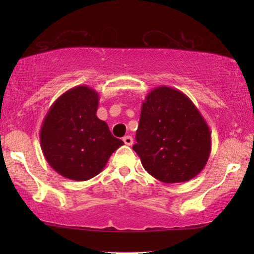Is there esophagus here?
Returning <instances> with one entry per match:
<instances>
[{"label":"esophagus","instance_id":"34e87169","mask_svg":"<svg viewBox=\"0 0 254 254\" xmlns=\"http://www.w3.org/2000/svg\"><path fill=\"white\" fill-rule=\"evenodd\" d=\"M123 140H124L125 144H126V145H131V144H133V137L129 136V135H127V136H125V137L123 138Z\"/></svg>","mask_w":254,"mask_h":254}]
</instances>
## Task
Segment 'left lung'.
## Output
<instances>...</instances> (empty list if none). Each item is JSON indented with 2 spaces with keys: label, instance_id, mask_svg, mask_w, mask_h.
<instances>
[{
  "label": "left lung",
  "instance_id": "left-lung-1",
  "mask_svg": "<svg viewBox=\"0 0 254 254\" xmlns=\"http://www.w3.org/2000/svg\"><path fill=\"white\" fill-rule=\"evenodd\" d=\"M134 151L149 175L166 184L189 182L206 166L211 133L192 100L170 86L145 96Z\"/></svg>",
  "mask_w": 254,
  "mask_h": 254
}]
</instances>
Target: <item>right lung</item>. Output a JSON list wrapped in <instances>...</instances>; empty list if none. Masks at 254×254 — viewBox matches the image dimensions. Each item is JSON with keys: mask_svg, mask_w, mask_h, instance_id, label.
<instances>
[{"mask_svg": "<svg viewBox=\"0 0 254 254\" xmlns=\"http://www.w3.org/2000/svg\"><path fill=\"white\" fill-rule=\"evenodd\" d=\"M99 96L77 85L50 107L40 129V145L48 164L64 178L84 182L105 168L111 155L124 144L96 116Z\"/></svg>", "mask_w": 254, "mask_h": 254, "instance_id": "1", "label": "right lung"}]
</instances>
